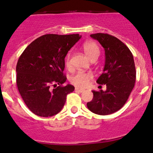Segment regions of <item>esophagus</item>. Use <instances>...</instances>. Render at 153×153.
<instances>
[{
  "instance_id": "1",
  "label": "esophagus",
  "mask_w": 153,
  "mask_h": 153,
  "mask_svg": "<svg viewBox=\"0 0 153 153\" xmlns=\"http://www.w3.org/2000/svg\"><path fill=\"white\" fill-rule=\"evenodd\" d=\"M75 91L77 92H80V93H82V92L84 91V90L83 89H80V88H75Z\"/></svg>"
}]
</instances>
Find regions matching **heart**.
Here are the masks:
<instances>
[{"label":"heart","mask_w":153,"mask_h":153,"mask_svg":"<svg viewBox=\"0 0 153 153\" xmlns=\"http://www.w3.org/2000/svg\"><path fill=\"white\" fill-rule=\"evenodd\" d=\"M82 49L85 53V56L89 59H93L98 58L100 51L98 45L94 41H86L82 46ZM65 65L67 68L70 66V54H68L65 59ZM93 78L91 73L86 72H78L73 76L70 77V83L78 87V88H83L88 84L89 81Z\"/></svg>","instance_id":"b5f03b06"}]
</instances>
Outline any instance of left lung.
I'll return each instance as SVG.
<instances>
[{
	"label": "left lung",
	"instance_id": "obj_1",
	"mask_svg": "<svg viewBox=\"0 0 153 153\" xmlns=\"http://www.w3.org/2000/svg\"><path fill=\"white\" fill-rule=\"evenodd\" d=\"M90 36L100 42L105 49V68L97 83L106 85L107 89L105 91H92L93 100L87 103V107L97 115H110L123 107L135 85L133 55L128 47L115 37L106 33Z\"/></svg>",
	"mask_w": 153,
	"mask_h": 153
}]
</instances>
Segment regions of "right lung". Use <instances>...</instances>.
<instances>
[{
	"instance_id": "add662e5",
	"label": "right lung",
	"mask_w": 153,
	"mask_h": 153,
	"mask_svg": "<svg viewBox=\"0 0 153 153\" xmlns=\"http://www.w3.org/2000/svg\"><path fill=\"white\" fill-rule=\"evenodd\" d=\"M79 34L42 36L27 47L16 65V85L25 105L41 117L56 115L75 87L63 85L65 58Z\"/></svg>"
}]
</instances>
